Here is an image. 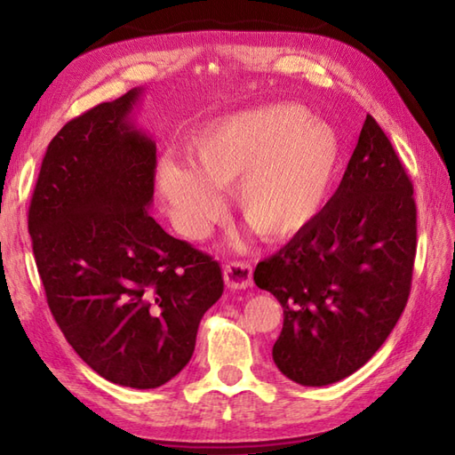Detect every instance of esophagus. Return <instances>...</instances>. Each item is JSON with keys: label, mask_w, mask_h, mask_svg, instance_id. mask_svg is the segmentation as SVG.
Here are the masks:
<instances>
[{"label": "esophagus", "mask_w": 455, "mask_h": 455, "mask_svg": "<svg viewBox=\"0 0 455 455\" xmlns=\"http://www.w3.org/2000/svg\"><path fill=\"white\" fill-rule=\"evenodd\" d=\"M222 277L230 289H246L252 285V266L248 262H230L222 267Z\"/></svg>", "instance_id": "esophagus-1"}]
</instances>
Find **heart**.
<instances>
[{
  "label": "heart",
  "instance_id": "obj_1",
  "mask_svg": "<svg viewBox=\"0 0 455 455\" xmlns=\"http://www.w3.org/2000/svg\"><path fill=\"white\" fill-rule=\"evenodd\" d=\"M342 160L338 132L297 103H272L227 115L191 142V164L164 158L156 191L181 235L199 238L219 215L212 188L230 189L254 235L282 240L321 215Z\"/></svg>",
  "mask_w": 455,
  "mask_h": 455
}]
</instances>
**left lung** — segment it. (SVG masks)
<instances>
[{"label": "left lung", "instance_id": "obj_1", "mask_svg": "<svg viewBox=\"0 0 455 455\" xmlns=\"http://www.w3.org/2000/svg\"><path fill=\"white\" fill-rule=\"evenodd\" d=\"M417 254L412 183L367 115L344 178L311 225L256 266L254 282L283 307L274 362L323 387L370 360L397 324Z\"/></svg>", "mask_w": 455, "mask_h": 455}]
</instances>
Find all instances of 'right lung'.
<instances>
[{
    "instance_id": "1",
    "label": "right lung",
    "mask_w": 455,
    "mask_h": 455,
    "mask_svg": "<svg viewBox=\"0 0 455 455\" xmlns=\"http://www.w3.org/2000/svg\"><path fill=\"white\" fill-rule=\"evenodd\" d=\"M142 88L66 123L28 207L38 275L68 344L111 383L156 389L196 350L222 295L211 256L154 217L156 142L132 121Z\"/></svg>"
}]
</instances>
